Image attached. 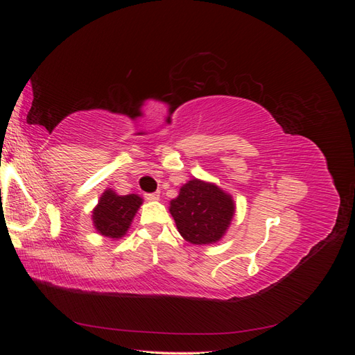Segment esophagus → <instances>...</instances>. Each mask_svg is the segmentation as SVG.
I'll return each mask as SVG.
<instances>
[{"label":"esophagus","mask_w":355,"mask_h":355,"mask_svg":"<svg viewBox=\"0 0 355 355\" xmlns=\"http://www.w3.org/2000/svg\"><path fill=\"white\" fill-rule=\"evenodd\" d=\"M148 201H157L159 198V192H149V194L144 196Z\"/></svg>","instance_id":"34e87169"}]
</instances>
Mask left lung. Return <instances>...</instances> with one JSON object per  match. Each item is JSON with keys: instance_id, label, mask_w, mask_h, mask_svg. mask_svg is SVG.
Returning a JSON list of instances; mask_svg holds the SVG:
<instances>
[{"instance_id": "left-lung-1", "label": "left lung", "mask_w": 355, "mask_h": 355, "mask_svg": "<svg viewBox=\"0 0 355 355\" xmlns=\"http://www.w3.org/2000/svg\"><path fill=\"white\" fill-rule=\"evenodd\" d=\"M231 196L213 184L192 179L170 201V213L182 237L192 244H211L222 239L234 216Z\"/></svg>"}]
</instances>
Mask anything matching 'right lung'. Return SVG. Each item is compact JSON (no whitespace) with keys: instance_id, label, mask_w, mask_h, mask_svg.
<instances>
[{"instance_id":"obj_1","label":"right lung","mask_w":355,"mask_h":355,"mask_svg":"<svg viewBox=\"0 0 355 355\" xmlns=\"http://www.w3.org/2000/svg\"><path fill=\"white\" fill-rule=\"evenodd\" d=\"M141 204L142 198L136 194L116 196L112 189L105 191L93 211L96 230L110 239L123 237Z\"/></svg>"}]
</instances>
